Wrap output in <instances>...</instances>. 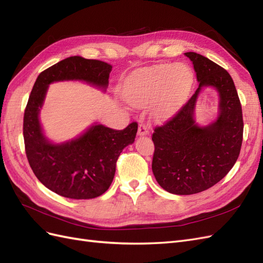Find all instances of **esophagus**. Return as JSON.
I'll return each instance as SVG.
<instances>
[{
    "mask_svg": "<svg viewBox=\"0 0 263 263\" xmlns=\"http://www.w3.org/2000/svg\"><path fill=\"white\" fill-rule=\"evenodd\" d=\"M149 133V129H147V126L145 123L140 122L139 123V127H138V134L139 136H145V134Z\"/></svg>",
    "mask_w": 263,
    "mask_h": 263,
    "instance_id": "obj_1",
    "label": "esophagus"
}]
</instances>
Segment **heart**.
<instances>
[{
  "mask_svg": "<svg viewBox=\"0 0 263 263\" xmlns=\"http://www.w3.org/2000/svg\"><path fill=\"white\" fill-rule=\"evenodd\" d=\"M193 73L184 63H160L132 72L124 81L123 97L132 105L152 102L157 118H167L190 91Z\"/></svg>",
  "mask_w": 263,
  "mask_h": 263,
  "instance_id": "obj_1",
  "label": "heart"
}]
</instances>
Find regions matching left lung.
<instances>
[{"mask_svg":"<svg viewBox=\"0 0 263 263\" xmlns=\"http://www.w3.org/2000/svg\"><path fill=\"white\" fill-rule=\"evenodd\" d=\"M199 87L170 120L154 127L152 171L167 192L180 196L199 193L218 183L237 162L243 139V118L237 89L230 74L217 63L186 52ZM212 86L220 98L219 117L208 127L193 119L197 94Z\"/></svg>","mask_w":263,"mask_h":263,"instance_id":"8db88e82","label":"left lung"}]
</instances>
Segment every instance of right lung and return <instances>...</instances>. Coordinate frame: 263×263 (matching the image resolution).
I'll return each instance as SVG.
<instances>
[{"label":"right lung","mask_w":263,"mask_h":263,"mask_svg":"<svg viewBox=\"0 0 263 263\" xmlns=\"http://www.w3.org/2000/svg\"><path fill=\"white\" fill-rule=\"evenodd\" d=\"M111 71L112 65L103 61L70 57L40 73L33 85L23 119L26 158L40 182L59 196L86 200L109 189L121 152L134 142L138 123L123 130L96 124L76 140L53 144L44 137L39 120L49 84L81 80L105 89Z\"/></svg>","instance_id":"add662e5"}]
</instances>
